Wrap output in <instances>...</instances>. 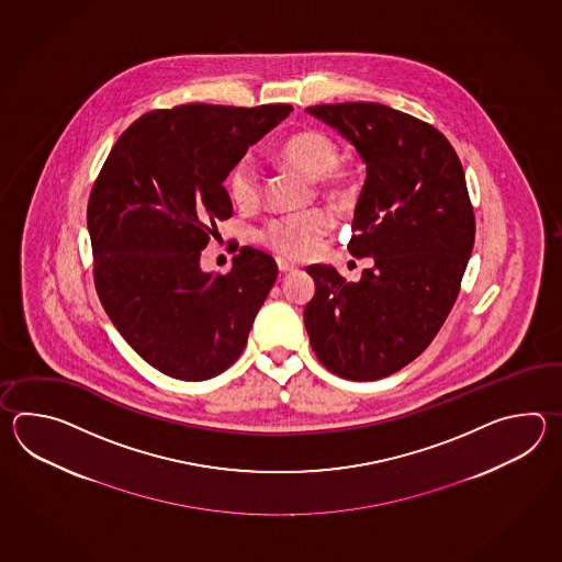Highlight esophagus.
<instances>
[{"label":"esophagus","instance_id":"34e87169","mask_svg":"<svg viewBox=\"0 0 562 562\" xmlns=\"http://www.w3.org/2000/svg\"><path fill=\"white\" fill-rule=\"evenodd\" d=\"M277 267H279L281 273H293V271H297V267L293 263H289L285 259H277Z\"/></svg>","mask_w":562,"mask_h":562}]
</instances>
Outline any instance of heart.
Returning <instances> with one entry per match:
<instances>
[{"instance_id": "b5f03b06", "label": "heart", "mask_w": 562, "mask_h": 562, "mask_svg": "<svg viewBox=\"0 0 562 562\" xmlns=\"http://www.w3.org/2000/svg\"><path fill=\"white\" fill-rule=\"evenodd\" d=\"M281 160L303 172L310 179H323L327 187L341 189L347 184V175L337 170L339 160L337 144L319 131H303L291 136L279 150ZM228 196L239 206H252L261 196V177L251 158H240L228 172ZM334 227V216L315 209L297 215H281L271 218L259 233V239L286 259H305L317 249L323 235Z\"/></svg>"}]
</instances>
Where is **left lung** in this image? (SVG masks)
I'll use <instances>...</instances> for the list:
<instances>
[{
	"mask_svg": "<svg viewBox=\"0 0 562 562\" xmlns=\"http://www.w3.org/2000/svg\"><path fill=\"white\" fill-rule=\"evenodd\" d=\"M366 165L347 249L373 257L358 283L311 265L303 311L317 359L335 375L373 382L430 346L454 305L474 247V211L452 144L430 124L375 102L307 108Z\"/></svg>",
	"mask_w": 562,
	"mask_h": 562,
	"instance_id": "8db88e82",
	"label": "left lung"
}]
</instances>
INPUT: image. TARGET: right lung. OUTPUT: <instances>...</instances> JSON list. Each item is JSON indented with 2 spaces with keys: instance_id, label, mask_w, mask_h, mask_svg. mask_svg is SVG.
I'll use <instances>...</instances> for the list:
<instances>
[{
  "instance_id": "right-lung-1",
  "label": "right lung",
  "mask_w": 562,
  "mask_h": 562,
  "mask_svg": "<svg viewBox=\"0 0 562 562\" xmlns=\"http://www.w3.org/2000/svg\"><path fill=\"white\" fill-rule=\"evenodd\" d=\"M289 104H187L132 122L88 201L94 283L110 322L153 368L182 382L235 363L271 286V255L243 247L227 276L201 269L216 221L233 215L223 182Z\"/></svg>"
}]
</instances>
